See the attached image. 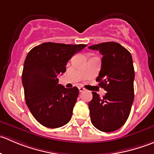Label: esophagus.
I'll return each instance as SVG.
<instances>
[{
  "label": "esophagus",
  "instance_id": "obj_1",
  "mask_svg": "<svg viewBox=\"0 0 154 154\" xmlns=\"http://www.w3.org/2000/svg\"><path fill=\"white\" fill-rule=\"evenodd\" d=\"M85 88H83V87H79V91H80V92H83V91H85Z\"/></svg>",
  "mask_w": 154,
  "mask_h": 154
}]
</instances>
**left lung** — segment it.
Segmentation results:
<instances>
[{
    "label": "left lung",
    "instance_id": "obj_1",
    "mask_svg": "<svg viewBox=\"0 0 154 154\" xmlns=\"http://www.w3.org/2000/svg\"><path fill=\"white\" fill-rule=\"evenodd\" d=\"M103 55L101 68L96 81L106 91L100 97L93 91L88 103L92 125L100 131L109 133L125 124L134 100V67L131 54L114 42L88 47Z\"/></svg>",
    "mask_w": 154,
    "mask_h": 154
}]
</instances>
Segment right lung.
Instances as JSON below:
<instances>
[{"label":"right lung","instance_id":"right-lung-1","mask_svg":"<svg viewBox=\"0 0 154 154\" xmlns=\"http://www.w3.org/2000/svg\"><path fill=\"white\" fill-rule=\"evenodd\" d=\"M86 46L45 42L27 55L22 72L25 101L42 125L58 128L71 120L79 90L58 84V76L66 72L68 60Z\"/></svg>","mask_w":154,"mask_h":154}]
</instances>
